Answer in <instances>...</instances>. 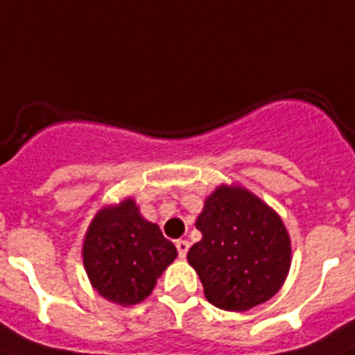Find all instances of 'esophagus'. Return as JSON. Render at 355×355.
Returning <instances> with one entry per match:
<instances>
[{"label": "esophagus", "mask_w": 355, "mask_h": 355, "mask_svg": "<svg viewBox=\"0 0 355 355\" xmlns=\"http://www.w3.org/2000/svg\"><path fill=\"white\" fill-rule=\"evenodd\" d=\"M177 250H178V256H180V258H186V254H188V250H189V243L186 241V239H178Z\"/></svg>", "instance_id": "obj_1"}]
</instances>
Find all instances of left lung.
I'll use <instances>...</instances> for the list:
<instances>
[{"label": "left lung", "instance_id": "obj_1", "mask_svg": "<svg viewBox=\"0 0 355 355\" xmlns=\"http://www.w3.org/2000/svg\"><path fill=\"white\" fill-rule=\"evenodd\" d=\"M202 239L189 248L208 302L227 311L275 297L291 267V239L284 221L241 186L221 184L195 221Z\"/></svg>", "mask_w": 355, "mask_h": 355}]
</instances>
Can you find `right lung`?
I'll list each match as a JSON object with an SVG mask.
<instances>
[{
    "label": "right lung",
    "mask_w": 355,
    "mask_h": 355,
    "mask_svg": "<svg viewBox=\"0 0 355 355\" xmlns=\"http://www.w3.org/2000/svg\"><path fill=\"white\" fill-rule=\"evenodd\" d=\"M175 258V245L158 225L141 217L134 199L97 211L83 243L92 286L119 306H134L149 297L158 276Z\"/></svg>",
    "instance_id": "right-lung-1"
}]
</instances>
